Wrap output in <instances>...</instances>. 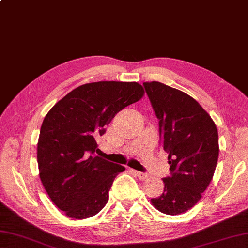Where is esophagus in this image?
<instances>
[{"label":"esophagus","instance_id":"obj_1","mask_svg":"<svg viewBox=\"0 0 248 248\" xmlns=\"http://www.w3.org/2000/svg\"><path fill=\"white\" fill-rule=\"evenodd\" d=\"M134 171V173L137 175V177L140 178V180H146V178L149 176L147 173H143V172H140V171Z\"/></svg>","mask_w":248,"mask_h":248}]
</instances>
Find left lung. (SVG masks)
I'll use <instances>...</instances> for the list:
<instances>
[{"label": "left lung", "mask_w": 248, "mask_h": 248, "mask_svg": "<svg viewBox=\"0 0 248 248\" xmlns=\"http://www.w3.org/2000/svg\"><path fill=\"white\" fill-rule=\"evenodd\" d=\"M159 126V141L168 153L170 175L164 191L151 199L154 207L175 216L202 198L214 176L218 157L217 126L209 114L184 92L160 82H145Z\"/></svg>", "instance_id": "obj_1"}]
</instances>
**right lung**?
<instances>
[{
	"mask_svg": "<svg viewBox=\"0 0 248 248\" xmlns=\"http://www.w3.org/2000/svg\"><path fill=\"white\" fill-rule=\"evenodd\" d=\"M137 82L99 81L70 92L46 114L38 140L40 178L50 200L72 218L97 215L124 167L95 156L97 136L119 111L140 99Z\"/></svg>",
	"mask_w": 248,
	"mask_h": 248,
	"instance_id": "obj_1",
	"label": "right lung"
}]
</instances>
